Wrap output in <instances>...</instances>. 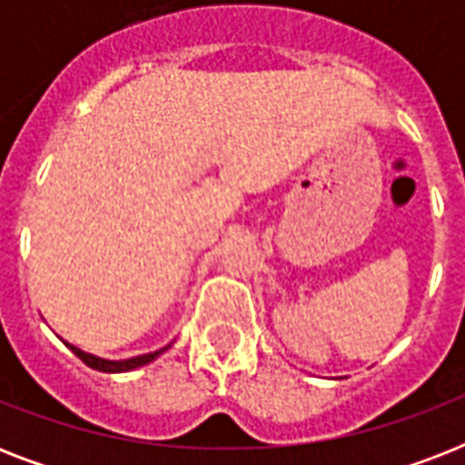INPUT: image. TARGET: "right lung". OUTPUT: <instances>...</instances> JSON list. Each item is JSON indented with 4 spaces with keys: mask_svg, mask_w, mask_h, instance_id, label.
<instances>
[{
    "mask_svg": "<svg viewBox=\"0 0 465 465\" xmlns=\"http://www.w3.org/2000/svg\"><path fill=\"white\" fill-rule=\"evenodd\" d=\"M69 350L79 357V360L86 364V367L91 369H98V371H108V374H120V371H130V369H137L142 367V364H147V361H152L154 357H159L163 350H159V352H149V354H140V357H133V360H123V361H111V360H101V357H94V354L89 352H82L79 347L69 345Z\"/></svg>",
    "mask_w": 465,
    "mask_h": 465,
    "instance_id": "obj_1",
    "label": "right lung"
}]
</instances>
